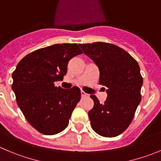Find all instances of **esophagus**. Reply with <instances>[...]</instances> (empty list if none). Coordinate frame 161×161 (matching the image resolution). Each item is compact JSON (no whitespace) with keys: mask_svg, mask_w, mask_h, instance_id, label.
Returning a JSON list of instances; mask_svg holds the SVG:
<instances>
[{"mask_svg":"<svg viewBox=\"0 0 161 161\" xmlns=\"http://www.w3.org/2000/svg\"><path fill=\"white\" fill-rule=\"evenodd\" d=\"M80 94H81L82 97H84V96H88V95L87 94V93H85L84 91H80Z\"/></svg>","mask_w":161,"mask_h":161,"instance_id":"esophagus-1","label":"esophagus"}]
</instances>
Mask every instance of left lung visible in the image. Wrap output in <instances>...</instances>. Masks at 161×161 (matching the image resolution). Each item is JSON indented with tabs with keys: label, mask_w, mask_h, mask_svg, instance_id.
I'll list each match as a JSON object with an SVG mask.
<instances>
[{
	"label": "left lung",
	"mask_w": 161,
	"mask_h": 161,
	"mask_svg": "<svg viewBox=\"0 0 161 161\" xmlns=\"http://www.w3.org/2000/svg\"><path fill=\"white\" fill-rule=\"evenodd\" d=\"M79 46L99 68V84L108 93L104 103H99L94 95L90 96L94 101L88 111L92 128L103 137H116L127 129L142 99L140 67L118 46L99 42Z\"/></svg>",
	"instance_id": "left-lung-1"
}]
</instances>
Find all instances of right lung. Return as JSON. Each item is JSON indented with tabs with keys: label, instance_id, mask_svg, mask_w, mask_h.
Instances as JSON below:
<instances>
[{
	"label": "right lung",
	"instance_id": "right-lung-1",
	"mask_svg": "<svg viewBox=\"0 0 161 161\" xmlns=\"http://www.w3.org/2000/svg\"><path fill=\"white\" fill-rule=\"evenodd\" d=\"M81 53L76 43L54 44L31 52L16 65L12 88L24 117L39 132L53 135L67 127L80 91L56 87L54 82L66 75L70 59Z\"/></svg>",
	"mask_w": 161,
	"mask_h": 161
}]
</instances>
